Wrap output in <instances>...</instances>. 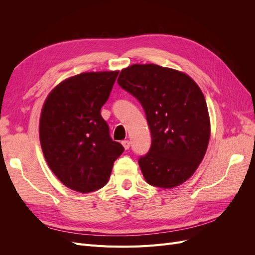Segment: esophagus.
I'll use <instances>...</instances> for the list:
<instances>
[{"label": "esophagus", "instance_id": "obj_1", "mask_svg": "<svg viewBox=\"0 0 255 255\" xmlns=\"http://www.w3.org/2000/svg\"><path fill=\"white\" fill-rule=\"evenodd\" d=\"M122 145H123V148H125L126 150H128L129 149V146H130V142L128 141V140H122Z\"/></svg>", "mask_w": 255, "mask_h": 255}]
</instances>
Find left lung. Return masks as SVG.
I'll use <instances>...</instances> for the list:
<instances>
[{
    "label": "left lung",
    "mask_w": 255,
    "mask_h": 255,
    "mask_svg": "<svg viewBox=\"0 0 255 255\" xmlns=\"http://www.w3.org/2000/svg\"><path fill=\"white\" fill-rule=\"evenodd\" d=\"M118 84L140 102L150 128L151 148L138 159L146 183L172 188L187 181L211 135L201 89L187 74L154 64L123 69Z\"/></svg>",
    "instance_id": "left-lung-1"
}]
</instances>
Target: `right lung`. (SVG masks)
Instances as JSON below:
<instances>
[{
    "label": "right lung",
    "instance_id": "right-lung-1",
    "mask_svg": "<svg viewBox=\"0 0 255 255\" xmlns=\"http://www.w3.org/2000/svg\"><path fill=\"white\" fill-rule=\"evenodd\" d=\"M118 71L84 72L58 84L45 99L39 138L45 160L65 186L87 194L105 186L125 151L101 116Z\"/></svg>",
    "mask_w": 255,
    "mask_h": 255
}]
</instances>
